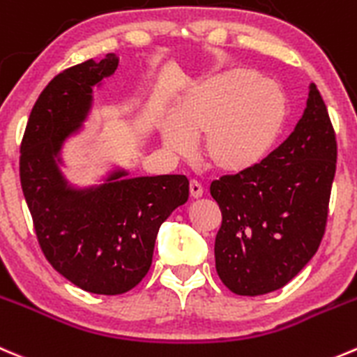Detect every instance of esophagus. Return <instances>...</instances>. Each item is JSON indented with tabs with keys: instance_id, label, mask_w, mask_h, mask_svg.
<instances>
[{
	"instance_id": "34e87169",
	"label": "esophagus",
	"mask_w": 357,
	"mask_h": 357,
	"mask_svg": "<svg viewBox=\"0 0 357 357\" xmlns=\"http://www.w3.org/2000/svg\"><path fill=\"white\" fill-rule=\"evenodd\" d=\"M202 193H204L202 185H200L199 181H195V179H192V181H190V195H192L193 199H200Z\"/></svg>"
}]
</instances>
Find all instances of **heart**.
I'll return each mask as SVG.
<instances>
[{"label": "heart", "instance_id": "obj_1", "mask_svg": "<svg viewBox=\"0 0 357 357\" xmlns=\"http://www.w3.org/2000/svg\"><path fill=\"white\" fill-rule=\"evenodd\" d=\"M288 120V99L279 85L256 69L231 68L192 86L178 102L174 119L162 126L172 153L190 151L202 136L200 155L213 171L242 174L261 164Z\"/></svg>", "mask_w": 357, "mask_h": 357}]
</instances>
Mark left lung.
Wrapping results in <instances>:
<instances>
[{"label":"left lung","instance_id":"obj_1","mask_svg":"<svg viewBox=\"0 0 357 357\" xmlns=\"http://www.w3.org/2000/svg\"><path fill=\"white\" fill-rule=\"evenodd\" d=\"M337 137L317 86L288 139L242 174L211 183L221 211L216 272L235 295L258 296L288 284L323 241Z\"/></svg>","mask_w":357,"mask_h":357}]
</instances>
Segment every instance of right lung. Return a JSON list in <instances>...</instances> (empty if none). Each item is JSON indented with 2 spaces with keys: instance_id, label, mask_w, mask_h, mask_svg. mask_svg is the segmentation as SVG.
<instances>
[{
  "instance_id": "add662e5",
  "label": "right lung",
  "mask_w": 357,
  "mask_h": 357,
  "mask_svg": "<svg viewBox=\"0 0 357 357\" xmlns=\"http://www.w3.org/2000/svg\"><path fill=\"white\" fill-rule=\"evenodd\" d=\"M116 66L108 54L59 73L34 102L20 143V185L38 244L59 274L96 295H122L143 281L158 228L188 200V179L179 174L127 179L115 171L85 190L62 178V141L82 127L92 86Z\"/></svg>"
}]
</instances>
